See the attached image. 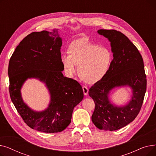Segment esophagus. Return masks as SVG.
I'll return each instance as SVG.
<instances>
[{"label":"esophagus","instance_id":"obj_1","mask_svg":"<svg viewBox=\"0 0 156 156\" xmlns=\"http://www.w3.org/2000/svg\"><path fill=\"white\" fill-rule=\"evenodd\" d=\"M83 94L84 95H87L88 94V89L87 88V87L86 86H83Z\"/></svg>","mask_w":156,"mask_h":156}]
</instances>
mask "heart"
<instances>
[{
    "label": "heart",
    "mask_w": 156,
    "mask_h": 156,
    "mask_svg": "<svg viewBox=\"0 0 156 156\" xmlns=\"http://www.w3.org/2000/svg\"><path fill=\"white\" fill-rule=\"evenodd\" d=\"M68 52L62 54L61 61L69 77L78 73L87 82L95 83L107 74L112 62V54L108 48L99 47L85 40L71 42Z\"/></svg>",
    "instance_id": "1"
}]
</instances>
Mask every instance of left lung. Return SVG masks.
I'll use <instances>...</instances> for the list:
<instances>
[{
	"instance_id": "obj_1",
	"label": "left lung",
	"mask_w": 156,
	"mask_h": 156,
	"mask_svg": "<svg viewBox=\"0 0 156 156\" xmlns=\"http://www.w3.org/2000/svg\"><path fill=\"white\" fill-rule=\"evenodd\" d=\"M97 32L111 42L114 57L105 76L89 89L95 102L92 121L100 129L114 131L132 122L140 112L147 89L146 75L140 53L126 36L115 30ZM126 85L133 90L131 101L122 107L112 105L108 100L110 90Z\"/></svg>"
}]
</instances>
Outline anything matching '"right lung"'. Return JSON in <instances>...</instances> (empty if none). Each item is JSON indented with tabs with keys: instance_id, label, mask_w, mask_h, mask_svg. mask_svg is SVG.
<instances>
[{
	"instance_id": "1",
	"label": "right lung",
	"mask_w": 156,
	"mask_h": 156,
	"mask_svg": "<svg viewBox=\"0 0 156 156\" xmlns=\"http://www.w3.org/2000/svg\"><path fill=\"white\" fill-rule=\"evenodd\" d=\"M62 40L57 30L32 32L16 47L8 68L11 99L24 122L44 133L61 132L70 124L73 109L83 98L76 80L64 77L61 61ZM38 78L48 87L51 103L35 112L22 101L20 90L28 78Z\"/></svg>"
}]
</instances>
